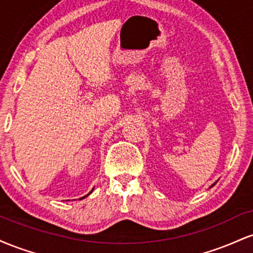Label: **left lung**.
Instances as JSON below:
<instances>
[{
    "label": "left lung",
    "mask_w": 253,
    "mask_h": 253,
    "mask_svg": "<svg viewBox=\"0 0 253 253\" xmlns=\"http://www.w3.org/2000/svg\"><path fill=\"white\" fill-rule=\"evenodd\" d=\"M214 184H215V183H214ZM214 184H213V185H214ZM213 185H211V187H213Z\"/></svg>",
    "instance_id": "left-lung-1"
}]
</instances>
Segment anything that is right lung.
<instances>
[{
    "label": "right lung",
    "instance_id": "obj_1",
    "mask_svg": "<svg viewBox=\"0 0 253 253\" xmlns=\"http://www.w3.org/2000/svg\"><path fill=\"white\" fill-rule=\"evenodd\" d=\"M92 190H94V189H92ZM92 190H91V191H92ZM91 191H90V193H91ZM90 193H89V194H90ZM89 194H88V195H89ZM88 195H85V196H83V197H81V199H80V200H82V199H84V197H86V196H88Z\"/></svg>",
    "mask_w": 253,
    "mask_h": 253
}]
</instances>
